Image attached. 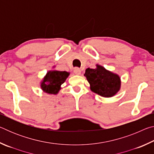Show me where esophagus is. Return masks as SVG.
Instances as JSON below:
<instances>
[{"instance_id": "34e87169", "label": "esophagus", "mask_w": 154, "mask_h": 154, "mask_svg": "<svg viewBox=\"0 0 154 154\" xmlns=\"http://www.w3.org/2000/svg\"><path fill=\"white\" fill-rule=\"evenodd\" d=\"M73 71H74V72H75V74H76V75H81V72H82V71H81V69H79V68H77V67H75V69H74V70H73Z\"/></svg>"}]
</instances>
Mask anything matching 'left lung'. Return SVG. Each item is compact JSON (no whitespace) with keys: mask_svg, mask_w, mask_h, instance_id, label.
Listing matches in <instances>:
<instances>
[{"mask_svg":"<svg viewBox=\"0 0 154 154\" xmlns=\"http://www.w3.org/2000/svg\"><path fill=\"white\" fill-rule=\"evenodd\" d=\"M96 66V69L88 68L84 74L90 84V89L103 97H111L120 88V78L100 65Z\"/></svg>","mask_w":154,"mask_h":154,"instance_id":"8db88e82","label":"left lung"}]
</instances>
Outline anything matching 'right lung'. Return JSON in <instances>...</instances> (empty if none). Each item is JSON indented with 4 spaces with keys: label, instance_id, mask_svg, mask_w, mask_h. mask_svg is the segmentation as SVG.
Instances as JSON below:
<instances>
[{
    "label": "right lung",
    "instance_id": "add662e5",
    "mask_svg": "<svg viewBox=\"0 0 154 154\" xmlns=\"http://www.w3.org/2000/svg\"><path fill=\"white\" fill-rule=\"evenodd\" d=\"M69 75V72L66 71H49L41 83V88L47 93L56 94Z\"/></svg>",
    "mask_w": 154,
    "mask_h": 154
}]
</instances>
